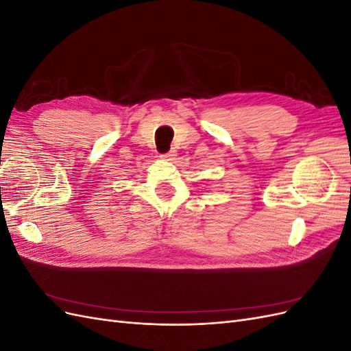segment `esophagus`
Listing matches in <instances>:
<instances>
[{
	"instance_id": "34e87169",
	"label": "esophagus",
	"mask_w": 351,
	"mask_h": 351,
	"mask_svg": "<svg viewBox=\"0 0 351 351\" xmlns=\"http://www.w3.org/2000/svg\"><path fill=\"white\" fill-rule=\"evenodd\" d=\"M164 159H167V161H171V159H174V156H176V151H169V152H167V154H162L161 155Z\"/></svg>"
}]
</instances>
